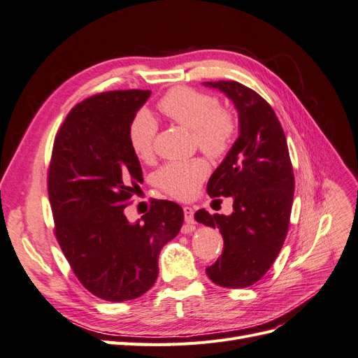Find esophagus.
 I'll return each instance as SVG.
<instances>
[{
  "label": "esophagus",
  "mask_w": 358,
  "mask_h": 358,
  "mask_svg": "<svg viewBox=\"0 0 358 358\" xmlns=\"http://www.w3.org/2000/svg\"><path fill=\"white\" fill-rule=\"evenodd\" d=\"M183 215H185V222L194 224V209L192 208H183Z\"/></svg>",
  "instance_id": "obj_1"
}]
</instances>
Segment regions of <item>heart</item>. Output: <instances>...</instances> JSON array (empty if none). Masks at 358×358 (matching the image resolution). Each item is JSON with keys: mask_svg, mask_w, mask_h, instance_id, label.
Returning a JSON list of instances; mask_svg holds the SVG:
<instances>
[{"mask_svg": "<svg viewBox=\"0 0 358 358\" xmlns=\"http://www.w3.org/2000/svg\"><path fill=\"white\" fill-rule=\"evenodd\" d=\"M159 110L170 121L194 133L196 143L206 155L218 158L230 148L234 134V119L220 109L212 95L191 88L171 90L158 104ZM158 124L148 110H140L128 128V140L133 152L140 159H149L154 154ZM209 167L203 159L169 162L155 175L157 187L178 200H189L196 196L200 183L208 176Z\"/></svg>", "mask_w": 358, "mask_h": 358, "instance_id": "obj_1", "label": "heart"}]
</instances>
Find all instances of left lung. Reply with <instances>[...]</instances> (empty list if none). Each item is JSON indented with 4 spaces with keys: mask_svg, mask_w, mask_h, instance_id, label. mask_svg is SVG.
Listing matches in <instances>:
<instances>
[{
    "mask_svg": "<svg viewBox=\"0 0 358 358\" xmlns=\"http://www.w3.org/2000/svg\"><path fill=\"white\" fill-rule=\"evenodd\" d=\"M220 90L237 110L239 137L208 182L210 197H231V215L200 209L197 222L220 229L221 257L206 268L225 288H246L273 264L288 231L294 173L287 138L270 104L234 80L204 82Z\"/></svg>",
    "mask_w": 358,
    "mask_h": 358,
    "instance_id": "obj_1",
    "label": "left lung"
}]
</instances>
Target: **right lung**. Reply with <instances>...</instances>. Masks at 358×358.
<instances>
[{"label": "right lung", "mask_w": 358, "mask_h": 358, "mask_svg": "<svg viewBox=\"0 0 358 358\" xmlns=\"http://www.w3.org/2000/svg\"><path fill=\"white\" fill-rule=\"evenodd\" d=\"M149 96L94 95L73 107L53 143L48 189L58 243L80 284L107 301L137 299L155 284L161 249L183 224L169 200H155L136 222L124 212L143 182L128 128Z\"/></svg>", "instance_id": "1"}]
</instances>
